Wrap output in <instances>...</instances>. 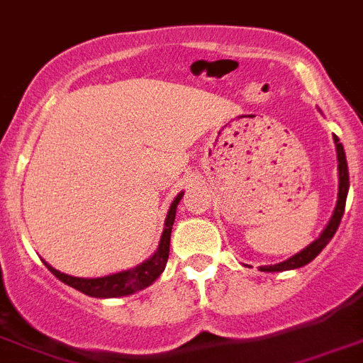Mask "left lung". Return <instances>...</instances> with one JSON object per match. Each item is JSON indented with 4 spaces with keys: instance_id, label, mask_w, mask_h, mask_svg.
<instances>
[{
    "instance_id": "8db88e82",
    "label": "left lung",
    "mask_w": 363,
    "mask_h": 363,
    "mask_svg": "<svg viewBox=\"0 0 363 363\" xmlns=\"http://www.w3.org/2000/svg\"><path fill=\"white\" fill-rule=\"evenodd\" d=\"M334 145H336V154H337V179H340V185H337V202L336 209H334L333 216H330L329 224L323 229V233L315 238L314 242L308 244L305 250H301L299 253H296L294 257L286 259V261L279 262V264L272 266H261V272H284V270H296V268H301V266L308 264L311 261H314L315 257L320 255L321 250H323L327 244L330 242V238L336 233L337 225L342 222L343 211H345V200L347 193H349V169H347V160H345V150H343V145L340 143V139L334 135Z\"/></svg>"
}]
</instances>
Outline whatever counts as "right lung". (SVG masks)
<instances>
[{
    "instance_id": "add662e5",
    "label": "right lung",
    "mask_w": 363,
    "mask_h": 363,
    "mask_svg": "<svg viewBox=\"0 0 363 363\" xmlns=\"http://www.w3.org/2000/svg\"><path fill=\"white\" fill-rule=\"evenodd\" d=\"M184 193H179L174 198V202L170 203V209L167 213L165 218V229L161 233L160 246H157L156 253L141 262L135 268H130L126 272H119V274H111L106 277L97 279H84V277H73V275L62 274V272L55 270L52 266L43 261V264L48 266V270L51 272L55 277H58L62 283L69 284L79 292L86 294L91 297H121L130 296V294L139 292L143 288L150 286L154 281L161 275V272L165 270L167 259H169V247H170V233H172V224L176 218V207H178L179 200H182Z\"/></svg>"
}]
</instances>
